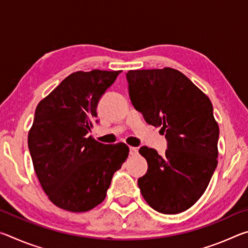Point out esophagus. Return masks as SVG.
Instances as JSON below:
<instances>
[{
  "instance_id": "esophagus-1",
  "label": "esophagus",
  "mask_w": 248,
  "mask_h": 248,
  "mask_svg": "<svg viewBox=\"0 0 248 248\" xmlns=\"http://www.w3.org/2000/svg\"><path fill=\"white\" fill-rule=\"evenodd\" d=\"M130 155H137L138 154V149L137 148H133V146H130Z\"/></svg>"
}]
</instances>
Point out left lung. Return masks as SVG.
Listing matches in <instances>:
<instances>
[{
  "mask_svg": "<svg viewBox=\"0 0 248 248\" xmlns=\"http://www.w3.org/2000/svg\"><path fill=\"white\" fill-rule=\"evenodd\" d=\"M131 103L165 134L167 150L158 155L142 146L148 171L138 179L151 208L164 215L186 211L207 189L217 165L219 125L212 104L186 75L170 69L127 73Z\"/></svg>",
  "mask_w": 248,
  "mask_h": 248,
  "instance_id": "8db88e82",
  "label": "left lung"
}]
</instances>
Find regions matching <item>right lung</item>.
<instances>
[{
	"instance_id": "1",
	"label": "right lung",
	"mask_w": 248,
	"mask_h": 248,
	"mask_svg": "<svg viewBox=\"0 0 248 248\" xmlns=\"http://www.w3.org/2000/svg\"><path fill=\"white\" fill-rule=\"evenodd\" d=\"M121 71L70 74L38 104L28 133L33 169L57 207L85 212L102 203L115 171L127 159L124 143L104 144L89 132L96 108Z\"/></svg>"
}]
</instances>
